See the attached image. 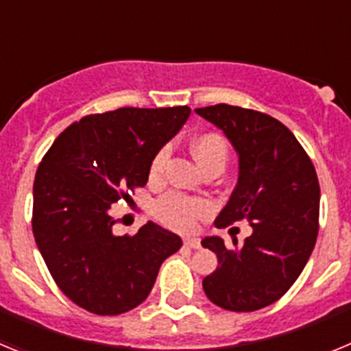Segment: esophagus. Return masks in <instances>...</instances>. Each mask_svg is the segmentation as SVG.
<instances>
[{"label": "esophagus", "instance_id": "1", "mask_svg": "<svg viewBox=\"0 0 351 351\" xmlns=\"http://www.w3.org/2000/svg\"><path fill=\"white\" fill-rule=\"evenodd\" d=\"M184 244L188 247H193V250H198L200 247V241L197 237H184Z\"/></svg>", "mask_w": 351, "mask_h": 351}]
</instances>
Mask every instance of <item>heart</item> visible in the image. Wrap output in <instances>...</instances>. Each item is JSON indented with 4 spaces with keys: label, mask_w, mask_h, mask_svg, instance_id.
Returning a JSON list of instances; mask_svg holds the SVG:
<instances>
[{
    "label": "heart",
    "mask_w": 351,
    "mask_h": 351,
    "mask_svg": "<svg viewBox=\"0 0 351 351\" xmlns=\"http://www.w3.org/2000/svg\"><path fill=\"white\" fill-rule=\"evenodd\" d=\"M191 154L200 165V169L206 170L213 165H225L226 160V144L218 133H204L198 135L191 141L190 144ZM167 149H161L154 154L149 173L151 178L156 179L163 173L167 163ZM209 204L202 198L186 197L181 193H169L161 197L156 204V216L165 223L172 226L176 230H190L193 228L198 218H202L209 213Z\"/></svg>",
    "instance_id": "b5f03b06"
}]
</instances>
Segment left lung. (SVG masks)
<instances>
[{"instance_id": "obj_1", "label": "left lung", "mask_w": 351, "mask_h": 351, "mask_svg": "<svg viewBox=\"0 0 351 351\" xmlns=\"http://www.w3.org/2000/svg\"><path fill=\"white\" fill-rule=\"evenodd\" d=\"M195 112L225 133L239 158L237 184L214 225L247 219L253 228L234 250L218 235L202 239L219 263L204 278V291L223 309L256 311L281 299L311 256L318 235V178L295 135L274 117L226 104Z\"/></svg>"}]
</instances>
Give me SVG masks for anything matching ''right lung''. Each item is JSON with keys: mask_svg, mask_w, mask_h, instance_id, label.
Masks as SVG:
<instances>
[{"mask_svg": "<svg viewBox=\"0 0 351 351\" xmlns=\"http://www.w3.org/2000/svg\"><path fill=\"white\" fill-rule=\"evenodd\" d=\"M190 107L117 108L68 126L43 156L33 184V235L64 295L114 316L147 299L179 235L147 221L114 235L110 206L144 186L154 154L182 128Z\"/></svg>", "mask_w": 351, "mask_h": 351, "instance_id": "obj_1", "label": "right lung"}]
</instances>
